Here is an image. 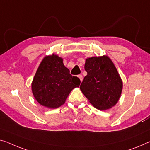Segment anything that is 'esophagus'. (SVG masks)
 <instances>
[{"label":"esophagus","instance_id":"34e87169","mask_svg":"<svg viewBox=\"0 0 150 150\" xmlns=\"http://www.w3.org/2000/svg\"><path fill=\"white\" fill-rule=\"evenodd\" d=\"M78 77L79 78L80 81H81V82L83 81V76L81 75H78Z\"/></svg>","mask_w":150,"mask_h":150}]
</instances>
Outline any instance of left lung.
I'll use <instances>...</instances> for the list:
<instances>
[{"mask_svg": "<svg viewBox=\"0 0 150 150\" xmlns=\"http://www.w3.org/2000/svg\"><path fill=\"white\" fill-rule=\"evenodd\" d=\"M87 75L80 89L90 103L100 110L115 106L120 97L122 82L109 57L88 58L85 63Z\"/></svg>", "mask_w": 150, "mask_h": 150, "instance_id": "left-lung-1", "label": "left lung"}]
</instances>
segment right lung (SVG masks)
Listing matches in <instances>:
<instances>
[{
  "mask_svg": "<svg viewBox=\"0 0 150 150\" xmlns=\"http://www.w3.org/2000/svg\"><path fill=\"white\" fill-rule=\"evenodd\" d=\"M81 81L72 76L59 56H46L40 63L33 77L32 89L33 96L42 106L59 108L64 104L73 89Z\"/></svg>",
  "mask_w": 150,
  "mask_h": 150,
  "instance_id": "1",
  "label": "right lung"
}]
</instances>
